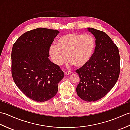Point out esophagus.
<instances>
[{
    "label": "esophagus",
    "instance_id": "1",
    "mask_svg": "<svg viewBox=\"0 0 130 130\" xmlns=\"http://www.w3.org/2000/svg\"><path fill=\"white\" fill-rule=\"evenodd\" d=\"M71 73H72L71 71H66V72H65V75H70V74H71Z\"/></svg>",
    "mask_w": 130,
    "mask_h": 130
}]
</instances>
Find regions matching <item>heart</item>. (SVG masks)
Masks as SVG:
<instances>
[{"label":"heart","instance_id":"b5f03b06","mask_svg":"<svg viewBox=\"0 0 130 130\" xmlns=\"http://www.w3.org/2000/svg\"><path fill=\"white\" fill-rule=\"evenodd\" d=\"M94 41L89 35L69 34L58 39L56 46L50 47V55L53 61L61 65L68 60L77 67L85 64L92 55Z\"/></svg>","mask_w":130,"mask_h":130}]
</instances>
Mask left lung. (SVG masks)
Wrapping results in <instances>:
<instances>
[{
    "label": "left lung",
    "mask_w": 130,
    "mask_h": 130,
    "mask_svg": "<svg viewBox=\"0 0 130 130\" xmlns=\"http://www.w3.org/2000/svg\"><path fill=\"white\" fill-rule=\"evenodd\" d=\"M95 38L94 52L89 61L76 70L80 78L76 93L87 102L106 95L116 83L120 71V56L117 46L106 33L88 28Z\"/></svg>",
    "instance_id": "obj_1"
}]
</instances>
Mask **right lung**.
<instances>
[{
    "label": "right lung",
    "mask_w": 130,
    "mask_h": 130,
    "mask_svg": "<svg viewBox=\"0 0 130 130\" xmlns=\"http://www.w3.org/2000/svg\"><path fill=\"white\" fill-rule=\"evenodd\" d=\"M59 33L56 29L38 28L24 33L13 46V80L23 94L35 101L53 98L64 76L59 66L48 59L50 47Z\"/></svg>",
    "instance_id": "1"
}]
</instances>
